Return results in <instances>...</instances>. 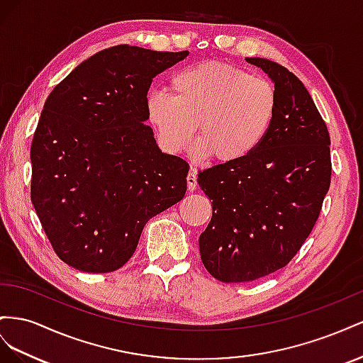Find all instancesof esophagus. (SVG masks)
Listing matches in <instances>:
<instances>
[{
	"label": "esophagus",
	"instance_id": "obj_1",
	"mask_svg": "<svg viewBox=\"0 0 363 363\" xmlns=\"http://www.w3.org/2000/svg\"><path fill=\"white\" fill-rule=\"evenodd\" d=\"M196 187H198V174H196L194 169H191L187 176V189L189 191H194Z\"/></svg>",
	"mask_w": 363,
	"mask_h": 363
}]
</instances>
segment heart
I'll use <instances>...</instances> for the list:
<instances>
[{
    "label": "heart",
    "mask_w": 363,
    "mask_h": 363,
    "mask_svg": "<svg viewBox=\"0 0 363 363\" xmlns=\"http://www.w3.org/2000/svg\"><path fill=\"white\" fill-rule=\"evenodd\" d=\"M172 94L155 91L147 113L160 140L173 153L190 146L199 124L198 155L237 162L266 141L278 111L275 86L222 62L185 67L170 80Z\"/></svg>",
    "instance_id": "1"
}]
</instances>
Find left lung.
Wrapping results in <instances>:
<instances>
[{"mask_svg": "<svg viewBox=\"0 0 363 363\" xmlns=\"http://www.w3.org/2000/svg\"><path fill=\"white\" fill-rule=\"evenodd\" d=\"M246 60L274 80L278 111L252 155L198 176L213 201L201 258L222 283L254 281L291 262L312 233L331 181L330 135L303 82L277 62Z\"/></svg>", "mask_w": 363, "mask_h": 363, "instance_id": "left-lung-1", "label": "left lung"}]
</instances>
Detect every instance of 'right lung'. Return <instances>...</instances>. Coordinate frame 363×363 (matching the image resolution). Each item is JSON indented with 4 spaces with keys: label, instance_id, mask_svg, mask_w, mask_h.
Instances as JSON below:
<instances>
[{
    "label": "right lung",
    "instance_id": "right-lung-1",
    "mask_svg": "<svg viewBox=\"0 0 363 363\" xmlns=\"http://www.w3.org/2000/svg\"><path fill=\"white\" fill-rule=\"evenodd\" d=\"M187 55L116 45L50 92L30 149V196L68 266L117 271L152 217L184 198L189 164L162 153L144 121L152 79Z\"/></svg>",
    "mask_w": 363,
    "mask_h": 363
}]
</instances>
